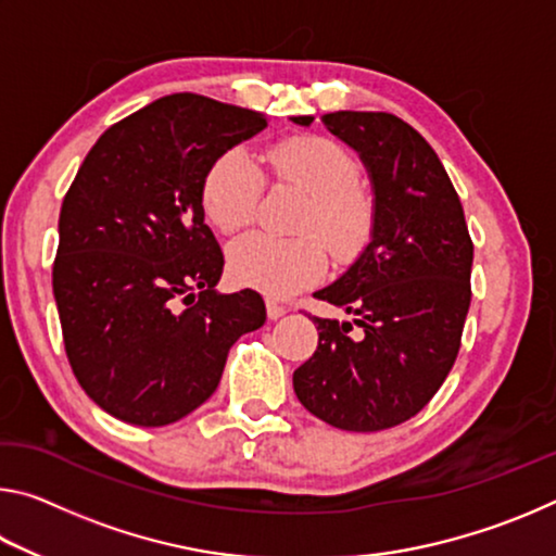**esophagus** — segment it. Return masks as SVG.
<instances>
[{"label":"esophagus","instance_id":"obj_1","mask_svg":"<svg viewBox=\"0 0 556 556\" xmlns=\"http://www.w3.org/2000/svg\"><path fill=\"white\" fill-rule=\"evenodd\" d=\"M287 314V306L277 304V301H267V316L271 318V321H277V318H281Z\"/></svg>","mask_w":556,"mask_h":556}]
</instances>
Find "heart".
I'll list each match as a JSON object with an SVG mask.
<instances>
[{
	"mask_svg": "<svg viewBox=\"0 0 556 556\" xmlns=\"http://www.w3.org/2000/svg\"><path fill=\"white\" fill-rule=\"evenodd\" d=\"M277 184L306 193L299 213V238L250 235L230 250V275L242 287L269 296H289L324 275L326 248L338 257L355 255L368 242L375 223L370 188L361 181V164L351 149L324 135L281 139L265 152ZM260 166L244 149L232 147L213 159L203 176L205 215L223 235H238L255 218L262 199Z\"/></svg>",
	"mask_w": 556,
	"mask_h": 556,
	"instance_id": "obj_1",
	"label": "heart"
}]
</instances>
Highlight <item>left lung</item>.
Instances as JSON below:
<instances>
[{
  "label": "left lung",
  "instance_id": "obj_1",
  "mask_svg": "<svg viewBox=\"0 0 556 556\" xmlns=\"http://www.w3.org/2000/svg\"><path fill=\"white\" fill-rule=\"evenodd\" d=\"M321 122L368 166L375 223L355 265L314 294L353 314L362 333L314 316L318 345L296 368L294 392L326 425L380 431L425 409L454 368L473 240L444 164L417 129L390 112L338 110Z\"/></svg>",
  "mask_w": 556,
  "mask_h": 556
}]
</instances>
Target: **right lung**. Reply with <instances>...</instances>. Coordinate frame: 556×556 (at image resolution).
I'll return each mask as SVG.
<instances>
[{"label": "right lung", "instance_id": "add662e5", "mask_svg": "<svg viewBox=\"0 0 556 556\" xmlns=\"http://www.w3.org/2000/svg\"><path fill=\"white\" fill-rule=\"evenodd\" d=\"M265 127L260 112L176 92L102 131L75 174L53 296L73 375L112 417L174 425L265 324L257 291H215L225 260L201 199L213 159Z\"/></svg>", "mask_w": 556, "mask_h": 556}]
</instances>
